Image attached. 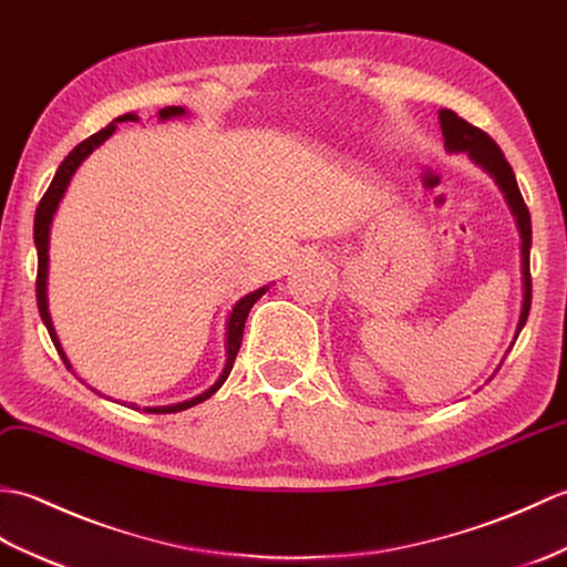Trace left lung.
<instances>
[{"instance_id":"8db88e82","label":"left lung","mask_w":567,"mask_h":567,"mask_svg":"<svg viewBox=\"0 0 567 567\" xmlns=\"http://www.w3.org/2000/svg\"><path fill=\"white\" fill-rule=\"evenodd\" d=\"M439 121H442L444 141H446V147L451 150V153H471V157L477 162V165H483L497 179L499 188L505 192V196L509 200L512 213L517 216L519 233H522V271H524V306H522V318H519V327H517V334H519L526 318H529V310H532V269H529L532 216H529V208H526V204H524V196L519 192L517 179H514L509 162L505 159V153H502L493 137L477 128V125L461 118L458 113L451 109L439 111Z\"/></svg>"}]
</instances>
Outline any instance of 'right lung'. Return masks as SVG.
Returning <instances> with one entry per match:
<instances>
[{"instance_id": "right-lung-1", "label": "right lung", "mask_w": 567, "mask_h": 567, "mask_svg": "<svg viewBox=\"0 0 567 567\" xmlns=\"http://www.w3.org/2000/svg\"><path fill=\"white\" fill-rule=\"evenodd\" d=\"M184 109L182 106H165L159 109V118H172V116H182ZM123 121H137L135 113H125V116H118L113 123H109L106 128H102L99 133L90 135L86 141H82L78 147L72 150V153L62 159V165L58 167L53 182H50L48 192L43 194L41 204H38L35 208V220H33V243H35V249H38V276H35V300H38V312H41V320L43 324L48 327V334L50 339H53V344L58 349L60 359L68 363L65 354H62L60 349V342L55 337V330H53V322H50V312H48V296H45V284H48V240H50V223H53V216H55V208L60 204L62 194H65V188L72 179V174L78 172V167L82 165V159L92 153L94 147L102 145L106 137L116 131V123H123ZM267 293V288H259V291L245 296L243 300H237L230 318H228V361H225V369L220 373V379L213 383L206 393H200L198 398H192L186 402H179V405H167V408H145V412H153V414H169V412H182L186 408H194L198 405V402L208 400L216 390L225 383V379H228L230 371H233V363H235V357L237 351H240V344H243V332H245V322H247V316L251 306L257 303V300Z\"/></svg>"}]
</instances>
